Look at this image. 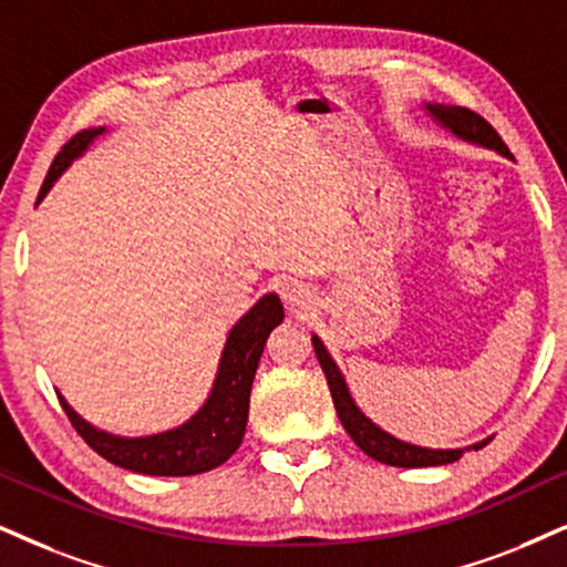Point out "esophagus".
<instances>
[{
	"instance_id": "34e87169",
	"label": "esophagus",
	"mask_w": 567,
	"mask_h": 567,
	"mask_svg": "<svg viewBox=\"0 0 567 567\" xmlns=\"http://www.w3.org/2000/svg\"><path fill=\"white\" fill-rule=\"evenodd\" d=\"M279 296H282L292 313H303L306 308H311V292L298 279H285L282 288H279Z\"/></svg>"
}]
</instances>
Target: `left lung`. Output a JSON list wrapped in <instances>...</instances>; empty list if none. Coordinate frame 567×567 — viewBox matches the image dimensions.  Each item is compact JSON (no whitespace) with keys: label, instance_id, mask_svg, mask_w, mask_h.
<instances>
[{"label":"left lung","instance_id":"obj_1","mask_svg":"<svg viewBox=\"0 0 567 567\" xmlns=\"http://www.w3.org/2000/svg\"><path fill=\"white\" fill-rule=\"evenodd\" d=\"M424 106H426V112L436 120V123H440L442 127H447V131L457 135V138L476 143V146H482V148H492V152L513 159L511 148L505 146V141L499 138V133L494 131L489 123H486L482 114L465 110V106H447V104H424ZM311 342H313V350H317L321 371H324V377H327L329 392H332L334 411H337V415H340V424L346 426L350 440H353L369 457H374V461L386 463V465H398V468H426V465L455 463L457 457L465 453V450H461V447L457 450L419 447V444L403 442V440H398V436L386 434L384 429H379L374 421H371L369 415H363L361 408L355 405V400H353V395H350V390L346 384V377H342V371L337 369L334 358L329 355L324 342H321L317 334L311 337ZM489 440L471 444V447L482 450Z\"/></svg>","mask_w":567,"mask_h":567}]
</instances>
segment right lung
I'll return each mask as SVG.
<instances>
[{
    "instance_id": "right-lung-1",
    "label": "right lung",
    "mask_w": 567,
    "mask_h": 567,
    "mask_svg": "<svg viewBox=\"0 0 567 567\" xmlns=\"http://www.w3.org/2000/svg\"><path fill=\"white\" fill-rule=\"evenodd\" d=\"M102 133L104 127H91V131L78 133L75 138L64 143L62 152L54 156L52 167L47 172L39 200L47 196L56 177ZM282 303H279L275 292L259 298L248 313H243L238 324L227 334L217 377H214L206 403L185 424L169 429V432L152 436H117L102 432V429L91 426L89 421L81 419L62 395L56 398H60L70 424L89 442V447L96 450L110 463L120 465V468L146 476L204 474V471H212L225 463L240 447L248 424L250 384H254L256 369H259L267 337L282 321Z\"/></svg>"
}]
</instances>
